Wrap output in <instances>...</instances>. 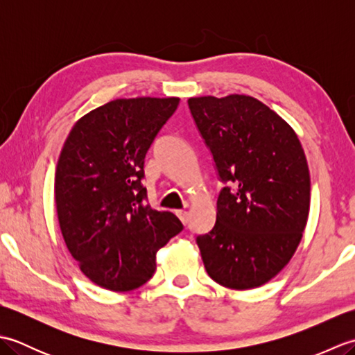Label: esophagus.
<instances>
[{
	"instance_id": "1",
	"label": "esophagus",
	"mask_w": 355,
	"mask_h": 355,
	"mask_svg": "<svg viewBox=\"0 0 355 355\" xmlns=\"http://www.w3.org/2000/svg\"><path fill=\"white\" fill-rule=\"evenodd\" d=\"M177 216L182 220L183 224H187V220H189V215H187L186 210H177Z\"/></svg>"
}]
</instances>
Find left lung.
Wrapping results in <instances>:
<instances>
[{
  "mask_svg": "<svg viewBox=\"0 0 355 355\" xmlns=\"http://www.w3.org/2000/svg\"><path fill=\"white\" fill-rule=\"evenodd\" d=\"M218 178L214 229L197 236L207 275L232 290L268 282L302 239L310 171L291 126L243 94L187 101Z\"/></svg>",
  "mask_w": 355,
  "mask_h": 355,
  "instance_id": "1",
  "label": "left lung"
}]
</instances>
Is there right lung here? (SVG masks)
<instances>
[{
    "mask_svg": "<svg viewBox=\"0 0 355 355\" xmlns=\"http://www.w3.org/2000/svg\"><path fill=\"white\" fill-rule=\"evenodd\" d=\"M178 97L116 99L74 123L59 155V227L89 281L131 291L155 273L158 248L183 230L172 212L148 205L145 157Z\"/></svg>",
    "mask_w": 355,
    "mask_h": 355,
    "instance_id": "add662e5",
    "label": "right lung"
}]
</instances>
